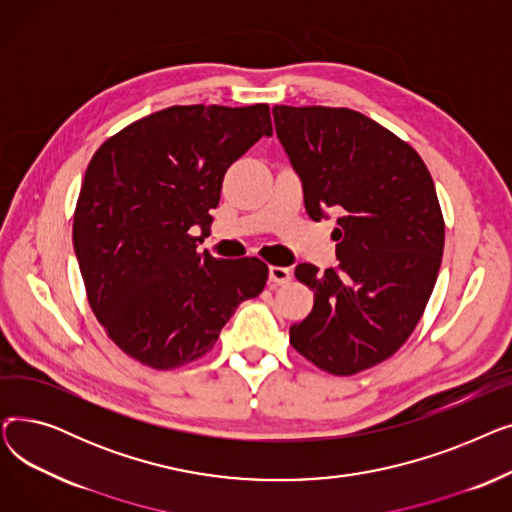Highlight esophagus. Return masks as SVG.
I'll return each mask as SVG.
<instances>
[{
    "label": "esophagus",
    "mask_w": 512,
    "mask_h": 512,
    "mask_svg": "<svg viewBox=\"0 0 512 512\" xmlns=\"http://www.w3.org/2000/svg\"><path fill=\"white\" fill-rule=\"evenodd\" d=\"M292 280V272L288 270V267H280V265H272L270 267V282L274 286H280V284H288Z\"/></svg>",
    "instance_id": "obj_1"
}]
</instances>
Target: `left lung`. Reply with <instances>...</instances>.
<instances>
[{
  "label": "left lung",
  "mask_w": 512,
  "mask_h": 512,
  "mask_svg": "<svg viewBox=\"0 0 512 512\" xmlns=\"http://www.w3.org/2000/svg\"><path fill=\"white\" fill-rule=\"evenodd\" d=\"M276 134L319 222L336 211L338 270H294L313 309L290 344L315 367L355 375L409 340L432 297L444 218L432 174L394 132L346 107H274Z\"/></svg>",
  "instance_id": "obj_1"
}]
</instances>
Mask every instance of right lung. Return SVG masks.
Here are the masks:
<instances>
[{
  "label": "right lung",
  "instance_id": "obj_1",
  "mask_svg": "<svg viewBox=\"0 0 512 512\" xmlns=\"http://www.w3.org/2000/svg\"><path fill=\"white\" fill-rule=\"evenodd\" d=\"M261 137H272L267 103L172 105L95 151L72 242L89 305L130 359L193 363L236 307L261 294L270 274L261 259H215L193 236L209 230L226 170Z\"/></svg>",
  "mask_w": 512,
  "mask_h": 512
}]
</instances>
